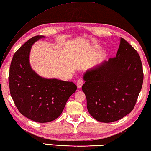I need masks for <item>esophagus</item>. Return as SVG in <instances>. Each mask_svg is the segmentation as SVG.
<instances>
[{
  "mask_svg": "<svg viewBox=\"0 0 151 151\" xmlns=\"http://www.w3.org/2000/svg\"><path fill=\"white\" fill-rule=\"evenodd\" d=\"M83 81L82 79L78 80H77V82H76V86H77V87H78V89L81 88L82 85H83Z\"/></svg>",
  "mask_w": 151,
  "mask_h": 151,
  "instance_id": "esophagus-1",
  "label": "esophagus"
}]
</instances>
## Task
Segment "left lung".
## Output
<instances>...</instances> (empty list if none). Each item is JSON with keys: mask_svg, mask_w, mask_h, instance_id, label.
Masks as SVG:
<instances>
[{"mask_svg": "<svg viewBox=\"0 0 151 151\" xmlns=\"http://www.w3.org/2000/svg\"><path fill=\"white\" fill-rule=\"evenodd\" d=\"M83 79L89 114L104 123L117 121L132 111L141 91L143 73L139 55L120 38L116 57L87 70Z\"/></svg>", "mask_w": 151, "mask_h": 151, "instance_id": "8db88e82", "label": "left lung"}]
</instances>
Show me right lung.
I'll return each instance as SVG.
<instances>
[{
	"label": "right lung",
	"instance_id": "right-lung-1",
	"mask_svg": "<svg viewBox=\"0 0 151 151\" xmlns=\"http://www.w3.org/2000/svg\"><path fill=\"white\" fill-rule=\"evenodd\" d=\"M43 38L42 35L31 38L17 50L9 73L10 94L16 107L24 116L38 123L57 119L77 89L73 82L44 78L31 68V47Z\"/></svg>",
	"mask_w": 151,
	"mask_h": 151
}]
</instances>
